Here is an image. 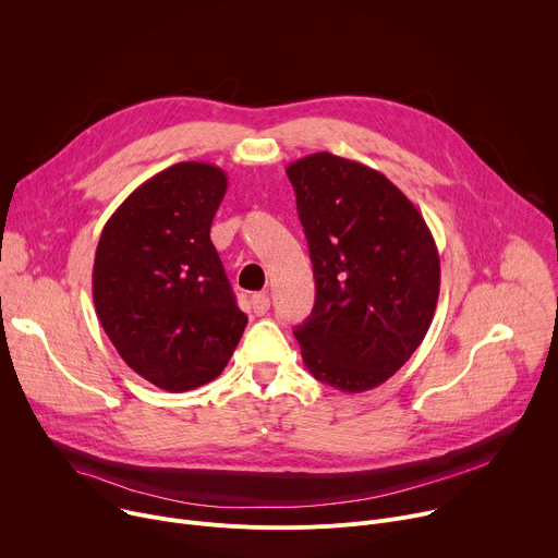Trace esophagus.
Instances as JSON below:
<instances>
[{
    "label": "esophagus",
    "mask_w": 558,
    "mask_h": 558,
    "mask_svg": "<svg viewBox=\"0 0 558 558\" xmlns=\"http://www.w3.org/2000/svg\"><path fill=\"white\" fill-rule=\"evenodd\" d=\"M251 305H253V314L256 316H265L271 307V300L269 293H253L251 295Z\"/></svg>",
    "instance_id": "34e87169"
}]
</instances>
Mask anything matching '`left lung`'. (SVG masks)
I'll list each match as a JSON object with an SVG mask.
<instances>
[{"label": "left lung", "mask_w": 558, "mask_h": 558, "mask_svg": "<svg viewBox=\"0 0 558 558\" xmlns=\"http://www.w3.org/2000/svg\"><path fill=\"white\" fill-rule=\"evenodd\" d=\"M310 242L316 305L295 327L314 378L359 393L391 378L423 342L440 258L421 211L380 171L333 154L287 167Z\"/></svg>", "instance_id": "left-lung-1"}]
</instances>
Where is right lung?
I'll list each match as a JSON object with an SVG mask.
<instances>
[{
	"label": "right lung",
	"mask_w": 558,
	"mask_h": 558,
	"mask_svg": "<svg viewBox=\"0 0 558 558\" xmlns=\"http://www.w3.org/2000/svg\"><path fill=\"white\" fill-rule=\"evenodd\" d=\"M227 173L178 162L142 182L109 218L93 302L122 361L167 391L222 374L246 327L209 238Z\"/></svg>",
	"instance_id": "1"
}]
</instances>
